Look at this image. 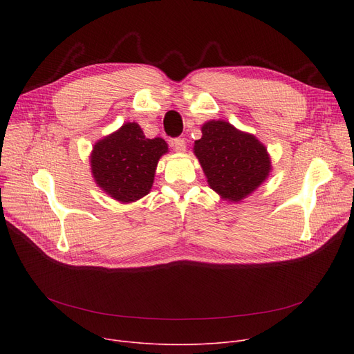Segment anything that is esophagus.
<instances>
[{
  "mask_svg": "<svg viewBox=\"0 0 354 354\" xmlns=\"http://www.w3.org/2000/svg\"><path fill=\"white\" fill-rule=\"evenodd\" d=\"M172 145L176 152H185V149H187V142H185L183 138H175Z\"/></svg>",
  "mask_w": 354,
  "mask_h": 354,
  "instance_id": "obj_1",
  "label": "esophagus"
}]
</instances>
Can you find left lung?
Masks as SVG:
<instances>
[{
	"label": "left lung",
	"mask_w": 354,
	"mask_h": 354,
	"mask_svg": "<svg viewBox=\"0 0 354 354\" xmlns=\"http://www.w3.org/2000/svg\"><path fill=\"white\" fill-rule=\"evenodd\" d=\"M194 152L209 187L222 198L238 202L261 185L271 171L264 145L224 120L202 126Z\"/></svg>",
	"instance_id": "8db88e82"
}]
</instances>
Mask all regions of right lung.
Wrapping results in <instances>:
<instances>
[{"instance_id":"1","label":"right lung","mask_w":354,"mask_h":354,"mask_svg":"<svg viewBox=\"0 0 354 354\" xmlns=\"http://www.w3.org/2000/svg\"><path fill=\"white\" fill-rule=\"evenodd\" d=\"M163 139H147L138 123H126L93 147L91 172L99 187L120 202H133L152 188Z\"/></svg>"}]
</instances>
